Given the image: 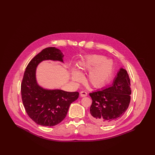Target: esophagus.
I'll use <instances>...</instances> for the list:
<instances>
[{
    "label": "esophagus",
    "mask_w": 155,
    "mask_h": 155,
    "mask_svg": "<svg viewBox=\"0 0 155 155\" xmlns=\"http://www.w3.org/2000/svg\"><path fill=\"white\" fill-rule=\"evenodd\" d=\"M88 95V94L85 91H81L80 92V96L81 97H85Z\"/></svg>",
    "instance_id": "esophagus-1"
}]
</instances>
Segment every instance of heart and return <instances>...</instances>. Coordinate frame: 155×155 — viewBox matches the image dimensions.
<instances>
[{
  "instance_id": "obj_1",
  "label": "heart",
  "mask_w": 155,
  "mask_h": 155,
  "mask_svg": "<svg viewBox=\"0 0 155 155\" xmlns=\"http://www.w3.org/2000/svg\"><path fill=\"white\" fill-rule=\"evenodd\" d=\"M102 55L90 54L78 63V70H71V79L73 82H79L83 80V75L89 71L87 80L94 87H100L110 77L113 70V63L111 60H106Z\"/></svg>"
}]
</instances>
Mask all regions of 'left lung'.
Instances as JSON below:
<instances>
[{"label":"left lung","instance_id":"1","mask_svg":"<svg viewBox=\"0 0 155 155\" xmlns=\"http://www.w3.org/2000/svg\"><path fill=\"white\" fill-rule=\"evenodd\" d=\"M130 79L125 69L120 68L112 84L90 93L92 99L89 117L100 125H109L121 118L131 100Z\"/></svg>","mask_w":155,"mask_h":155}]
</instances>
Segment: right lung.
<instances>
[{
  "mask_svg": "<svg viewBox=\"0 0 155 155\" xmlns=\"http://www.w3.org/2000/svg\"><path fill=\"white\" fill-rule=\"evenodd\" d=\"M63 57L55 47L45 48L30 61L24 72L21 85L22 103L28 116L38 125L58 124L66 117L71 103L78 98V92L45 89L37 82L36 71L39 63L45 60L63 63Z\"/></svg>",
  "mask_w": 155,
  "mask_h": 155,
  "instance_id": "1",
  "label": "right lung"
}]
</instances>
